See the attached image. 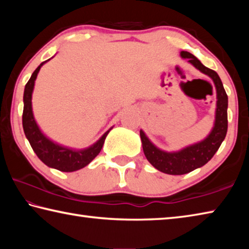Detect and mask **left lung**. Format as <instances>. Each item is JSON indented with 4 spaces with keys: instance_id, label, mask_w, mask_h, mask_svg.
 Wrapping results in <instances>:
<instances>
[{
    "instance_id": "8db88e82",
    "label": "left lung",
    "mask_w": 249,
    "mask_h": 249,
    "mask_svg": "<svg viewBox=\"0 0 249 249\" xmlns=\"http://www.w3.org/2000/svg\"><path fill=\"white\" fill-rule=\"evenodd\" d=\"M181 57L187 58L189 62L199 69L201 72L208 74L213 80L216 88V112L214 127L211 130L209 136L200 142L185 147L175 153H167L160 150L151 142L145 133L141 130V138L142 150L148 161L156 169L168 175H184L191 172L196 168L204 166L211 160L217 149L220 148L222 142L224 141L227 132V94L223 87L218 74L212 69L206 68L201 61L192 53L181 52Z\"/></svg>"
}]
</instances>
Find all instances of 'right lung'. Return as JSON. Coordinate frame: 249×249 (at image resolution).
I'll list each match as a JSON object with an SVG mask.
<instances>
[{"mask_svg": "<svg viewBox=\"0 0 249 249\" xmlns=\"http://www.w3.org/2000/svg\"><path fill=\"white\" fill-rule=\"evenodd\" d=\"M46 61L37 67V69L34 71L31 79L25 86L24 90V109H23V128L25 136L31 144L33 150L35 151L41 161L46 166L54 169L64 171V172H72L75 170L81 169L93 160L102 149L105 138H107L109 129L105 133L100 140L90 146L89 148L74 150L67 148V147L60 146L56 142L48 140L45 135L41 133L38 125H37L35 119L33 115L32 108V93L34 90V84L38 74L40 67Z\"/></svg>", "mask_w": 249, "mask_h": 249, "instance_id": "add662e5", "label": "right lung"}]
</instances>
